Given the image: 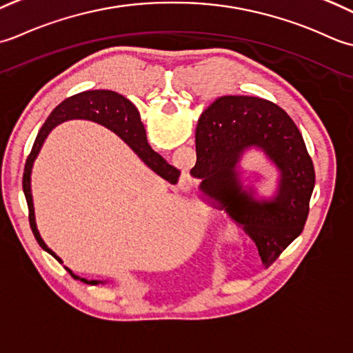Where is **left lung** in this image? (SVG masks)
Here are the masks:
<instances>
[{"label": "left lung", "instance_id": "1", "mask_svg": "<svg viewBox=\"0 0 353 353\" xmlns=\"http://www.w3.org/2000/svg\"><path fill=\"white\" fill-rule=\"evenodd\" d=\"M257 150L276 172L265 194L247 183L243 158ZM198 198L224 207L243 224L265 268L303 232L315 170L299 128L270 100L224 96L201 114L196 126Z\"/></svg>", "mask_w": 353, "mask_h": 353}]
</instances>
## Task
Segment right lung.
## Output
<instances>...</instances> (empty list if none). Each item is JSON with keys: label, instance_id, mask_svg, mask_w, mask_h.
I'll return each mask as SVG.
<instances>
[{"label": "right lung", "instance_id": "1", "mask_svg": "<svg viewBox=\"0 0 353 353\" xmlns=\"http://www.w3.org/2000/svg\"><path fill=\"white\" fill-rule=\"evenodd\" d=\"M68 120H90L94 121L97 125H102L106 129H110L111 132L120 137L126 145L132 149V152L140 158V160L146 164V166L155 172L158 176L166 179L170 184L178 183L179 170L164 160V158L157 154L155 150L149 146L146 139V131L140 120L139 110L134 106L131 100H128L125 96L119 94L116 91H108V90H94V91H83L79 94L71 96L63 100L62 103L57 105L53 112L50 114L44 126L41 128V131L36 137L33 143L32 152L28 154L26 168H24V176H23V189L26 193L27 205H28V221H30L32 232L38 241L39 245L47 250L57 262L63 263L62 259L57 256L52 248L47 247V243L42 239L38 225H36L34 219V204H33V195H32V170L34 166L36 158H38L42 146L47 140L48 134L53 129ZM71 277L86 285H99V283H110L108 280H88L81 276L74 274L68 267L63 265Z\"/></svg>", "mask_w": 353, "mask_h": 353}]
</instances>
